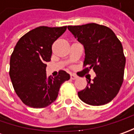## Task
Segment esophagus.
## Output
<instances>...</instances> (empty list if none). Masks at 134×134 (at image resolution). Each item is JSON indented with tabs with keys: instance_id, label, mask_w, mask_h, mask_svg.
I'll use <instances>...</instances> for the list:
<instances>
[{
	"instance_id": "obj_1",
	"label": "esophagus",
	"mask_w": 134,
	"mask_h": 134,
	"mask_svg": "<svg viewBox=\"0 0 134 134\" xmlns=\"http://www.w3.org/2000/svg\"><path fill=\"white\" fill-rule=\"evenodd\" d=\"M70 78H71V80H75V79L77 78V76L75 75V74H71V75H70Z\"/></svg>"
}]
</instances>
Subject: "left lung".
Here are the masks:
<instances>
[{"label": "left lung", "instance_id": "left-lung-1", "mask_svg": "<svg viewBox=\"0 0 134 134\" xmlns=\"http://www.w3.org/2000/svg\"><path fill=\"white\" fill-rule=\"evenodd\" d=\"M68 29L85 49L83 74L79 76L83 77L91 69L96 74L93 82L87 80L86 87L78 92V97L92 106L110 102L124 80L126 59L121 42L111 29L98 24L68 26Z\"/></svg>", "mask_w": 134, "mask_h": 134}]
</instances>
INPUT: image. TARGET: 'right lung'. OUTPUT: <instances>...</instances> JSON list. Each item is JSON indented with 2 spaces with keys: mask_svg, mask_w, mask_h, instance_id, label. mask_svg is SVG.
<instances>
[{
  "mask_svg": "<svg viewBox=\"0 0 134 134\" xmlns=\"http://www.w3.org/2000/svg\"><path fill=\"white\" fill-rule=\"evenodd\" d=\"M66 29L41 26L24 34L15 46L9 73L15 92L25 105L48 107L57 99L61 85L70 79L61 70L57 77H48L45 64L51 60L52 44Z\"/></svg>",
  "mask_w": 134,
  "mask_h": 134,
  "instance_id": "add662e5",
  "label": "right lung"
}]
</instances>
